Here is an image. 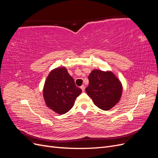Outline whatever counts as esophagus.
Segmentation results:
<instances>
[{
	"mask_svg": "<svg viewBox=\"0 0 158 158\" xmlns=\"http://www.w3.org/2000/svg\"><path fill=\"white\" fill-rule=\"evenodd\" d=\"M80 88L82 89V92H84V90H85V86H84V85H81V86H80Z\"/></svg>",
	"mask_w": 158,
	"mask_h": 158,
	"instance_id": "obj_1",
	"label": "esophagus"
}]
</instances>
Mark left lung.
Returning <instances> with one entry per match:
<instances>
[{
    "label": "left lung",
    "mask_w": 158,
    "mask_h": 158,
    "mask_svg": "<svg viewBox=\"0 0 158 158\" xmlns=\"http://www.w3.org/2000/svg\"><path fill=\"white\" fill-rule=\"evenodd\" d=\"M89 85L85 92L99 109L107 111L121 99V82L112 72L93 70L88 76Z\"/></svg>",
    "instance_id": "1"
}]
</instances>
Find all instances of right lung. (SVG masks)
I'll list each match as a JSON object with an SVG mask.
<instances>
[{"instance_id":"obj_1","label":"right lung","mask_w":158,"mask_h":158,"mask_svg":"<svg viewBox=\"0 0 158 158\" xmlns=\"http://www.w3.org/2000/svg\"><path fill=\"white\" fill-rule=\"evenodd\" d=\"M81 92L82 89L76 86L73 78L65 67L51 70L44 87V98L47 106L60 114L70 111Z\"/></svg>"}]
</instances>
